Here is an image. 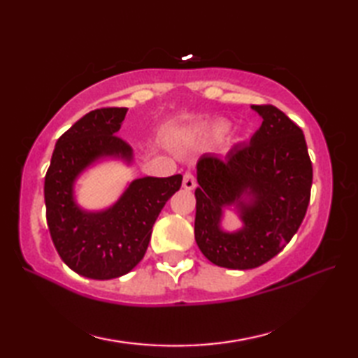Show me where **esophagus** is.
Returning a JSON list of instances; mask_svg holds the SVG:
<instances>
[{
	"label": "esophagus",
	"instance_id": "esophagus-1",
	"mask_svg": "<svg viewBox=\"0 0 358 358\" xmlns=\"http://www.w3.org/2000/svg\"><path fill=\"white\" fill-rule=\"evenodd\" d=\"M196 186V180L194 177L192 172H186L183 175V187L186 191H192V189Z\"/></svg>",
	"mask_w": 358,
	"mask_h": 358
}]
</instances>
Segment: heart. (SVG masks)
<instances>
[{"label":"heart","mask_w":358,"mask_h":358,"mask_svg":"<svg viewBox=\"0 0 358 358\" xmlns=\"http://www.w3.org/2000/svg\"><path fill=\"white\" fill-rule=\"evenodd\" d=\"M229 131V124L226 123V121H218V123H215L214 126L210 127V136H214V138H222V136Z\"/></svg>","instance_id":"b5f03b06"}]
</instances>
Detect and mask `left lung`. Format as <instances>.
<instances>
[{
	"label": "left lung",
	"instance_id": "1",
	"mask_svg": "<svg viewBox=\"0 0 358 358\" xmlns=\"http://www.w3.org/2000/svg\"><path fill=\"white\" fill-rule=\"evenodd\" d=\"M252 109L263 123L250 143L196 163L195 241L209 262L227 269H254L281 252L306 215L313 186L301 129L275 106ZM226 206L241 212L237 233L219 229Z\"/></svg>",
	"mask_w": 358,
	"mask_h": 358
}]
</instances>
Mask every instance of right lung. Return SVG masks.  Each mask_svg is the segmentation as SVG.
Here are the masks:
<instances>
[{
  "label": "right lung",
  "instance_id": "obj_1",
  "mask_svg": "<svg viewBox=\"0 0 358 358\" xmlns=\"http://www.w3.org/2000/svg\"><path fill=\"white\" fill-rule=\"evenodd\" d=\"M126 113V108L86 113L58 138L44 177L45 218L57 252L72 271L94 280L121 277L141 262L157 217L183 180L180 173L138 178L112 208L80 209L73 183L89 164L103 157L132 159V148L117 135Z\"/></svg>",
  "mask_w": 358,
  "mask_h": 358
}]
</instances>
